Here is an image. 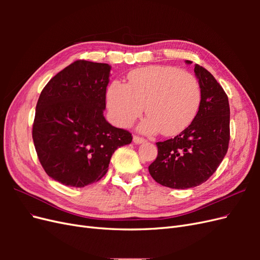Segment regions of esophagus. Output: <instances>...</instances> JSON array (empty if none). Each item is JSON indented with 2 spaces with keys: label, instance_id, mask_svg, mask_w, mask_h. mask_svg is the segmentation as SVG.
<instances>
[{
  "label": "esophagus",
  "instance_id": "34e87169",
  "mask_svg": "<svg viewBox=\"0 0 260 260\" xmlns=\"http://www.w3.org/2000/svg\"><path fill=\"white\" fill-rule=\"evenodd\" d=\"M133 142H135L136 144H142V143L146 142V141L143 138H140V137L135 136V137H133Z\"/></svg>",
  "mask_w": 260,
  "mask_h": 260
}]
</instances>
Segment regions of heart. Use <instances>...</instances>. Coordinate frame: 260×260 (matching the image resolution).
I'll use <instances>...</instances> for the list:
<instances>
[{"mask_svg":"<svg viewBox=\"0 0 260 260\" xmlns=\"http://www.w3.org/2000/svg\"><path fill=\"white\" fill-rule=\"evenodd\" d=\"M201 86L196 78L170 66H147L128 75V85L114 81L106 94L112 119L129 128L142 116L139 125L145 135L175 136L194 120L201 105Z\"/></svg>","mask_w":260,"mask_h":260,"instance_id":"obj_1","label":"heart"}]
</instances>
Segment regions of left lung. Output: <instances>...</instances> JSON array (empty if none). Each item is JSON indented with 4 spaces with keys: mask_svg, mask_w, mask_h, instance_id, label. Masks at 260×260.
Returning <instances> with one entry per match:
<instances>
[{
    "mask_svg": "<svg viewBox=\"0 0 260 260\" xmlns=\"http://www.w3.org/2000/svg\"><path fill=\"white\" fill-rule=\"evenodd\" d=\"M191 65L192 61L185 60ZM201 105L194 120L174 139L157 142L158 155L149 175L164 186L190 188L208 180L221 164L230 140V107L222 86L208 70L196 64Z\"/></svg>",
    "mask_w": 260,
    "mask_h": 260,
    "instance_id": "left-lung-1",
    "label": "left lung"
}]
</instances>
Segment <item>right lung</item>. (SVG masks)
<instances>
[{
  "label": "right lung",
  "instance_id": "obj_1",
  "mask_svg": "<svg viewBox=\"0 0 260 260\" xmlns=\"http://www.w3.org/2000/svg\"><path fill=\"white\" fill-rule=\"evenodd\" d=\"M112 66L77 60L44 86L36 107L32 139L43 169L57 182L83 187L103 178L131 133L104 117Z\"/></svg>",
  "mask_w": 260,
  "mask_h": 260
}]
</instances>
